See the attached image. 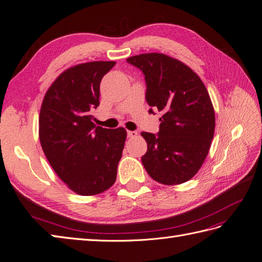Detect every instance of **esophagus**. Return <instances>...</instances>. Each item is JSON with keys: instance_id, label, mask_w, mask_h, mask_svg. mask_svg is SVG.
Listing matches in <instances>:
<instances>
[{"instance_id": "esophagus-1", "label": "esophagus", "mask_w": 262, "mask_h": 262, "mask_svg": "<svg viewBox=\"0 0 262 262\" xmlns=\"http://www.w3.org/2000/svg\"><path fill=\"white\" fill-rule=\"evenodd\" d=\"M138 137V132L137 131H128V138L133 139Z\"/></svg>"}]
</instances>
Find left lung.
<instances>
[{"mask_svg":"<svg viewBox=\"0 0 262 262\" xmlns=\"http://www.w3.org/2000/svg\"><path fill=\"white\" fill-rule=\"evenodd\" d=\"M146 82L147 104L162 112L160 131L142 132L147 150L142 164L163 185H179L199 171L211 146L215 114L201 78L185 63L163 53L126 59ZM148 110L154 114L153 109Z\"/></svg>","mask_w":262,"mask_h":262,"instance_id":"1","label":"left lung"}]
</instances>
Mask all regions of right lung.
Listing matches in <instances>:
<instances>
[{
    "mask_svg": "<svg viewBox=\"0 0 262 262\" xmlns=\"http://www.w3.org/2000/svg\"><path fill=\"white\" fill-rule=\"evenodd\" d=\"M114 61L82 63L66 70L47 91L39 116V140L60 179L81 195L112 187L117 178L126 131L93 122L101 78Z\"/></svg>",
    "mask_w": 262,
    "mask_h": 262,
    "instance_id": "1",
    "label": "right lung"
}]
</instances>
